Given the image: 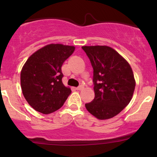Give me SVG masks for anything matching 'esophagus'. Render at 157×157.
<instances>
[{"label":"esophagus","instance_id":"obj_1","mask_svg":"<svg viewBox=\"0 0 157 157\" xmlns=\"http://www.w3.org/2000/svg\"><path fill=\"white\" fill-rule=\"evenodd\" d=\"M84 89V86H82V85H80V86H78V87L76 88L77 90H82Z\"/></svg>","mask_w":157,"mask_h":157}]
</instances>
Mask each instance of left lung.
Listing matches in <instances>:
<instances>
[{"mask_svg":"<svg viewBox=\"0 0 157 157\" xmlns=\"http://www.w3.org/2000/svg\"><path fill=\"white\" fill-rule=\"evenodd\" d=\"M93 68L94 99L86 103L89 113L99 120L112 118L132 98L135 89L130 65L118 52L106 46H82Z\"/></svg>","mask_w":157,"mask_h":157,"instance_id":"left-lung-1","label":"left lung"}]
</instances>
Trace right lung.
Returning <instances> with one entry per match:
<instances>
[{
	"instance_id": "1",
	"label": "right lung",
	"mask_w": 157,
	"mask_h": 157,
	"mask_svg": "<svg viewBox=\"0 0 157 157\" xmlns=\"http://www.w3.org/2000/svg\"><path fill=\"white\" fill-rule=\"evenodd\" d=\"M75 47L50 44L30 56L21 73L23 94L35 111L44 114L60 109L71 93L62 82L63 64Z\"/></svg>"
}]
</instances>
